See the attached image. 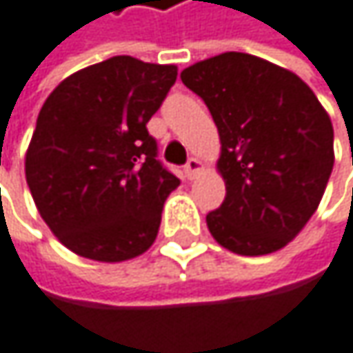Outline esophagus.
<instances>
[{"label":"esophagus","instance_id":"1","mask_svg":"<svg viewBox=\"0 0 353 353\" xmlns=\"http://www.w3.org/2000/svg\"><path fill=\"white\" fill-rule=\"evenodd\" d=\"M201 169H203V167H201V161L192 157V159H188V163L184 165V175H186L188 180H192Z\"/></svg>","mask_w":353,"mask_h":353}]
</instances>
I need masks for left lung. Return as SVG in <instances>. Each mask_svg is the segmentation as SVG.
I'll use <instances>...</instances> for the list:
<instances>
[{
    "label": "left lung",
    "instance_id": "1",
    "mask_svg": "<svg viewBox=\"0 0 353 353\" xmlns=\"http://www.w3.org/2000/svg\"><path fill=\"white\" fill-rule=\"evenodd\" d=\"M221 140L223 203L207 213L213 239L239 255H265L293 241L331 178L333 125L295 72L243 52L182 70Z\"/></svg>",
    "mask_w": 353,
    "mask_h": 353
}]
</instances>
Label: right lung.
I'll return each instance as SVG.
<instances>
[{"instance_id": "right-lung-1", "label": "right lung", "mask_w": 353, "mask_h": 353, "mask_svg": "<svg viewBox=\"0 0 353 353\" xmlns=\"http://www.w3.org/2000/svg\"><path fill=\"white\" fill-rule=\"evenodd\" d=\"M178 77L173 64L112 56L66 77L39 110L24 173L58 241L88 259L125 261L157 239L180 180L146 123Z\"/></svg>"}]
</instances>
